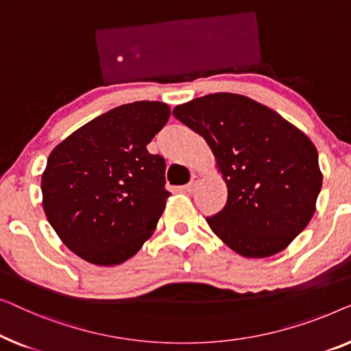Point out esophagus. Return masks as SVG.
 I'll return each instance as SVG.
<instances>
[{
	"instance_id": "esophagus-1",
	"label": "esophagus",
	"mask_w": 351,
	"mask_h": 351,
	"mask_svg": "<svg viewBox=\"0 0 351 351\" xmlns=\"http://www.w3.org/2000/svg\"><path fill=\"white\" fill-rule=\"evenodd\" d=\"M197 186H199V180H197V176H195L194 173H192L191 181L187 182V184L184 186V191L189 192V194H192V192H194V191L197 189Z\"/></svg>"
}]
</instances>
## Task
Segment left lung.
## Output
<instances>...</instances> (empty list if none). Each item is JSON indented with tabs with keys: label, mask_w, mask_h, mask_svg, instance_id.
Instances as JSON below:
<instances>
[{
	"label": "left lung",
	"mask_w": 351,
	"mask_h": 351,
	"mask_svg": "<svg viewBox=\"0 0 351 351\" xmlns=\"http://www.w3.org/2000/svg\"><path fill=\"white\" fill-rule=\"evenodd\" d=\"M173 116L204 136L227 186L211 230L243 258H270L302 232L323 184L318 151L278 112L239 93H210Z\"/></svg>",
	"instance_id": "left-lung-1"
}]
</instances>
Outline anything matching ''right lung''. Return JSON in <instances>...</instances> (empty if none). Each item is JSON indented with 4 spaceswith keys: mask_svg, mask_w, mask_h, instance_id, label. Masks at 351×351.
Segmentation results:
<instances>
[{
    "mask_svg": "<svg viewBox=\"0 0 351 351\" xmlns=\"http://www.w3.org/2000/svg\"><path fill=\"white\" fill-rule=\"evenodd\" d=\"M169 117L167 103H128L77 128L49 154L44 213L81 259L122 264L152 235L170 192L164 157L146 146Z\"/></svg>",
    "mask_w": 351,
    "mask_h": 351,
    "instance_id": "right-lung-1",
    "label": "right lung"
}]
</instances>
